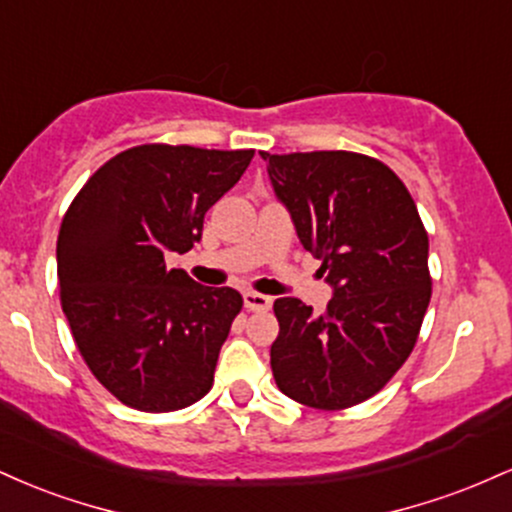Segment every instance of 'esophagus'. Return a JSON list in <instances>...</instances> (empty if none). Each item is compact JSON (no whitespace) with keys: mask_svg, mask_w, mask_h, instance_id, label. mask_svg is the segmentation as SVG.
<instances>
[{"mask_svg":"<svg viewBox=\"0 0 512 512\" xmlns=\"http://www.w3.org/2000/svg\"><path fill=\"white\" fill-rule=\"evenodd\" d=\"M243 301H245V308L255 310V313H262V310L272 308V298L264 296V293H257V291L243 293Z\"/></svg>","mask_w":512,"mask_h":512,"instance_id":"1","label":"esophagus"}]
</instances>
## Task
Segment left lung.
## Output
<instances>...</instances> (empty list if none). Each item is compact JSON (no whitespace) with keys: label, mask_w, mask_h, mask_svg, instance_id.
Returning <instances> with one entry per match:
<instances>
[{"label":"left lung","mask_w":512,"mask_h":512,"mask_svg":"<svg viewBox=\"0 0 512 512\" xmlns=\"http://www.w3.org/2000/svg\"><path fill=\"white\" fill-rule=\"evenodd\" d=\"M262 158L303 248L334 286L322 315L298 298L274 301V380L305 407H356L390 383L419 339L431 301L424 221L395 170L373 156L262 151Z\"/></svg>","instance_id":"8db88e82"}]
</instances>
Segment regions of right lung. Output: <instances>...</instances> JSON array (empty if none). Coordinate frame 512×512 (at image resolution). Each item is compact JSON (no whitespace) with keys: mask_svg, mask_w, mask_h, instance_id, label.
Segmentation results:
<instances>
[{"mask_svg":"<svg viewBox=\"0 0 512 512\" xmlns=\"http://www.w3.org/2000/svg\"><path fill=\"white\" fill-rule=\"evenodd\" d=\"M255 149L142 144L103 163L72 199L57 236L60 301L81 358L115 399L151 414L185 409L214 385L219 351L243 308L168 252L202 238L204 214Z\"/></svg>","mask_w":512,"mask_h":512,"instance_id":"right-lung-1","label":"right lung"}]
</instances>
